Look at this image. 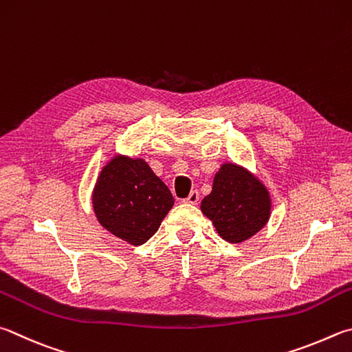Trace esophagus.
Instances as JSON below:
<instances>
[{"label":"esophagus","mask_w":352,"mask_h":352,"mask_svg":"<svg viewBox=\"0 0 352 352\" xmlns=\"http://www.w3.org/2000/svg\"><path fill=\"white\" fill-rule=\"evenodd\" d=\"M198 200H200V192L198 190H190L189 197L184 200V203H189V204H197Z\"/></svg>","instance_id":"1"}]
</instances>
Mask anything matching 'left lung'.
I'll return each instance as SVG.
<instances>
[{"instance_id": "left-lung-1", "label": "left lung", "mask_w": 352, "mask_h": 352, "mask_svg": "<svg viewBox=\"0 0 352 352\" xmlns=\"http://www.w3.org/2000/svg\"><path fill=\"white\" fill-rule=\"evenodd\" d=\"M201 212L214 223L223 240L241 243L257 234L271 215V197L251 172L225 163L214 177L210 194L203 198Z\"/></svg>"}]
</instances>
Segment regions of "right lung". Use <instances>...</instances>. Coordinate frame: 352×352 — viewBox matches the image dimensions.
<instances>
[{
	"label": "right lung",
	"mask_w": 352,
	"mask_h": 352,
	"mask_svg": "<svg viewBox=\"0 0 352 352\" xmlns=\"http://www.w3.org/2000/svg\"><path fill=\"white\" fill-rule=\"evenodd\" d=\"M92 204L101 226L138 246L158 231L174 197L144 160L118 155L101 170Z\"/></svg>",
	"instance_id": "obj_1"
}]
</instances>
